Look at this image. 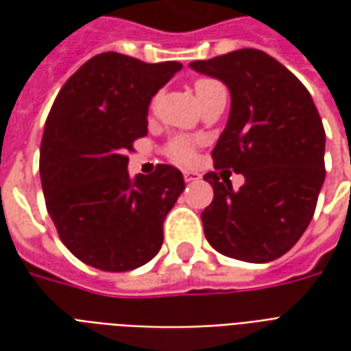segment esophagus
<instances>
[{"label":"esophagus","mask_w":351,"mask_h":351,"mask_svg":"<svg viewBox=\"0 0 351 351\" xmlns=\"http://www.w3.org/2000/svg\"><path fill=\"white\" fill-rule=\"evenodd\" d=\"M182 175H184V180H186V182H193V180H199V178H201V175H199V173H195V171H188V169H186V171H182Z\"/></svg>","instance_id":"obj_1"}]
</instances>
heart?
Returning <instances> with one entry per match:
<instances>
[{"label": "heart", "mask_w": 351, "mask_h": 351, "mask_svg": "<svg viewBox=\"0 0 351 351\" xmlns=\"http://www.w3.org/2000/svg\"><path fill=\"white\" fill-rule=\"evenodd\" d=\"M193 92L197 95L199 103H203L208 97H213L216 93L226 92V88L221 86V82L214 79H197L193 82ZM195 141L193 138L188 137H173L165 146V154H167L169 158L173 161H178V163H188L195 158Z\"/></svg>", "instance_id": "b5f03b06"}]
</instances>
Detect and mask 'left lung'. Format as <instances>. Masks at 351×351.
<instances>
[{
    "instance_id": "1",
    "label": "left lung",
    "mask_w": 351,
    "mask_h": 351,
    "mask_svg": "<svg viewBox=\"0 0 351 351\" xmlns=\"http://www.w3.org/2000/svg\"><path fill=\"white\" fill-rule=\"evenodd\" d=\"M228 84L231 112L205 180L214 199L201 220L206 241L228 258L267 263L301 239L325 180V130L301 80L258 49L191 62ZM245 175L235 192L228 175Z\"/></svg>"
}]
</instances>
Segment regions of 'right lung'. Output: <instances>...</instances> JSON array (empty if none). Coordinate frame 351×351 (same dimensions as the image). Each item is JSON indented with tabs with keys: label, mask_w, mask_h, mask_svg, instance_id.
<instances>
[{
	"label": "right lung",
	"mask_w": 351,
	"mask_h": 351,
	"mask_svg": "<svg viewBox=\"0 0 351 351\" xmlns=\"http://www.w3.org/2000/svg\"><path fill=\"white\" fill-rule=\"evenodd\" d=\"M178 62L146 64L103 52L65 82L50 108L39 171L45 203L62 243L82 263L125 272L163 243V220L184 191L167 163L130 176L128 154L146 135L148 105Z\"/></svg>",
	"instance_id": "obj_1"
}]
</instances>
